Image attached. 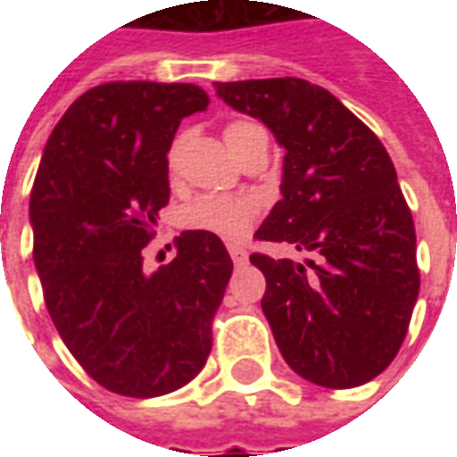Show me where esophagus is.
Segmentation results:
<instances>
[{
  "label": "esophagus",
  "mask_w": 457,
  "mask_h": 457,
  "mask_svg": "<svg viewBox=\"0 0 457 457\" xmlns=\"http://www.w3.org/2000/svg\"><path fill=\"white\" fill-rule=\"evenodd\" d=\"M229 257L235 262V267H242L245 262H247V249L239 247V245H229Z\"/></svg>",
  "instance_id": "esophagus-1"
}]
</instances>
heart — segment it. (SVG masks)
<instances>
[{
    "label": "heart",
    "mask_w": 457,
    "mask_h": 457,
    "mask_svg": "<svg viewBox=\"0 0 457 457\" xmlns=\"http://www.w3.org/2000/svg\"><path fill=\"white\" fill-rule=\"evenodd\" d=\"M264 134L257 121L249 120H235L229 121L222 137L228 141L229 151L235 156H242L247 146L252 144L254 137ZM183 137L173 141L170 149V161H176L179 156ZM259 212H262V203L254 195H200L198 200H193L186 212H183V222L190 229L198 232H208L215 237L222 239H239L247 235L252 225L257 222Z\"/></svg>",
    "instance_id": "b5f03b06"
}]
</instances>
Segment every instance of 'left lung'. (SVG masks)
Masks as SVG:
<instances>
[{"label": "left lung", "mask_w": 457, "mask_h": 457, "mask_svg": "<svg viewBox=\"0 0 457 457\" xmlns=\"http://www.w3.org/2000/svg\"><path fill=\"white\" fill-rule=\"evenodd\" d=\"M287 149L281 200L257 229L303 262L254 252L262 311L288 367L328 389L382 374L402 347L421 274L411 210L396 170L362 120L301 78L215 83Z\"/></svg>", "instance_id": "left-lung-1"}]
</instances>
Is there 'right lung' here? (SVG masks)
Returning a JSON list of instances; mask_svg holds the SVG:
<instances>
[{
    "label": "right lung",
    "mask_w": 457,
    "mask_h": 457,
    "mask_svg": "<svg viewBox=\"0 0 457 457\" xmlns=\"http://www.w3.org/2000/svg\"><path fill=\"white\" fill-rule=\"evenodd\" d=\"M208 104L190 83H103L68 107L41 156L29 215L46 308L78 364L114 394L176 392L212 350L232 277L222 239L188 229L170 264L144 271L170 198L173 134Z\"/></svg>",
    "instance_id": "right-lung-1"
}]
</instances>
